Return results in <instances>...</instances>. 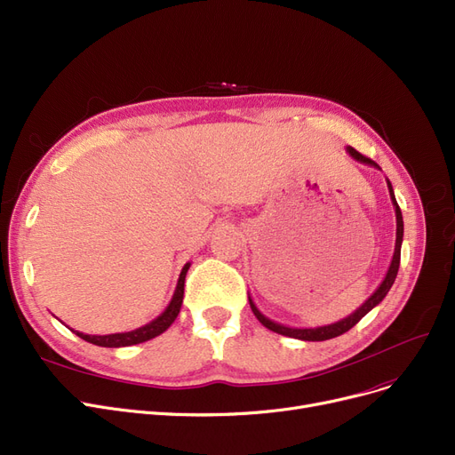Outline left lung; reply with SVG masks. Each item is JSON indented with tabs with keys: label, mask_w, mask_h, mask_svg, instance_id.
<instances>
[{
	"label": "left lung",
	"mask_w": 455,
	"mask_h": 455,
	"mask_svg": "<svg viewBox=\"0 0 455 455\" xmlns=\"http://www.w3.org/2000/svg\"><path fill=\"white\" fill-rule=\"evenodd\" d=\"M347 154L353 157V160H357L359 164H364V165H370V167H375V169H381L378 164L368 160L366 156H363L361 152H357L351 147H346ZM387 186H388V193H390V201L394 204V212H396V245H394V254H392V262L388 266V271L385 275L383 283L378 286V290H375L370 298L357 308L355 312H351L349 315H346V318L334 322V323H329V325H322V327H288V325H283V323H276L269 318H266V315L256 308L254 301L249 298V305L254 312L256 318H259V322L267 327L269 331L273 332H279L283 334V337H290V339H298V340H307V342H322V340H331L334 337H340V334L347 332L353 325H357L361 322V318H364V315L373 308L378 307L383 299L385 295L388 293V290L392 288L394 281H396V275H398V269H400V254H402V242H403V217H402V210L396 203V196H394V189H392V184L390 180H387Z\"/></svg>",
	"instance_id": "left-lung-1"
}]
</instances>
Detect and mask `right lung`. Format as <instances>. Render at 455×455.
Instances as JSON below:
<instances>
[{"instance_id":"add662e5","label":"right lung","mask_w":455,"mask_h":455,"mask_svg":"<svg viewBox=\"0 0 455 455\" xmlns=\"http://www.w3.org/2000/svg\"><path fill=\"white\" fill-rule=\"evenodd\" d=\"M189 262L182 267L180 276H179V283H176V290L172 293V299L167 305V308L154 318L152 322H148L147 325L140 327V329H133L128 332H113V334H85L80 331H74L77 337L84 339L85 342H91L94 346H102V347H124V346H135V344H141L147 342L150 339L160 337L162 332H165L172 322L176 320V315H179L180 308H182V301H184V283H186V273L189 269Z\"/></svg>"}]
</instances>
